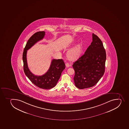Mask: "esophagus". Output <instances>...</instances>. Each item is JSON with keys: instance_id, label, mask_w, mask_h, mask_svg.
I'll return each instance as SVG.
<instances>
[{"instance_id": "34e87169", "label": "esophagus", "mask_w": 129, "mask_h": 129, "mask_svg": "<svg viewBox=\"0 0 129 129\" xmlns=\"http://www.w3.org/2000/svg\"><path fill=\"white\" fill-rule=\"evenodd\" d=\"M66 66L67 67H69L71 66V65H70V64L68 63H66Z\"/></svg>"}]
</instances>
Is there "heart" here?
<instances>
[{"label": "heart", "mask_w": 129, "mask_h": 129, "mask_svg": "<svg viewBox=\"0 0 129 129\" xmlns=\"http://www.w3.org/2000/svg\"><path fill=\"white\" fill-rule=\"evenodd\" d=\"M81 52V46L78 45L70 50L68 53V56L69 57L72 59L75 58L79 56Z\"/></svg>", "instance_id": "obj_1"}]
</instances>
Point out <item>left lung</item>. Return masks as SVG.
I'll return each instance as SVG.
<instances>
[{"mask_svg":"<svg viewBox=\"0 0 129 129\" xmlns=\"http://www.w3.org/2000/svg\"><path fill=\"white\" fill-rule=\"evenodd\" d=\"M106 60V53L102 42L93 33L91 45L72 65L76 87L84 89L96 85L104 74Z\"/></svg>","mask_w":129,"mask_h":129,"instance_id":"1","label":"left lung"}]
</instances>
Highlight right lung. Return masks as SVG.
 Returning <instances> with one entry per match:
<instances>
[{"label": "right lung", "mask_w": 129, "mask_h": 129, "mask_svg": "<svg viewBox=\"0 0 129 129\" xmlns=\"http://www.w3.org/2000/svg\"><path fill=\"white\" fill-rule=\"evenodd\" d=\"M45 35L44 31L35 33L28 40L24 49L22 55L23 69L25 74L34 84L40 88L49 89L55 86L59 80L62 72L65 69V64L62 59H53L47 72L42 76H36L29 71L27 61V50L37 42L43 39Z\"/></svg>", "instance_id": "right-lung-1"}]
</instances>
